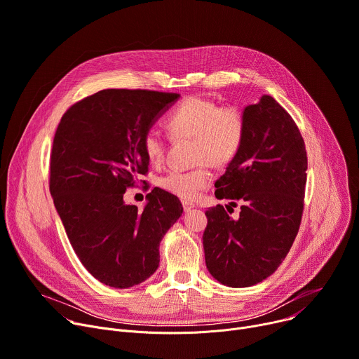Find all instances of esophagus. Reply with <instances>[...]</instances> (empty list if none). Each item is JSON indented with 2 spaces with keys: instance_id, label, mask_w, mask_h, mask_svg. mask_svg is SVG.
I'll list each match as a JSON object with an SVG mask.
<instances>
[{
  "instance_id": "1",
  "label": "esophagus",
  "mask_w": 359,
  "mask_h": 359,
  "mask_svg": "<svg viewBox=\"0 0 359 359\" xmlns=\"http://www.w3.org/2000/svg\"><path fill=\"white\" fill-rule=\"evenodd\" d=\"M182 206H183V210H184V212H190L193 208H196V205L190 203V202H182Z\"/></svg>"
}]
</instances>
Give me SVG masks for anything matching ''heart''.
<instances>
[{"instance_id": "1", "label": "heart", "mask_w": 359, "mask_h": 359, "mask_svg": "<svg viewBox=\"0 0 359 359\" xmlns=\"http://www.w3.org/2000/svg\"><path fill=\"white\" fill-rule=\"evenodd\" d=\"M173 139H193L191 157L199 166L190 170H172L160 179V186L183 201H193L212 182L210 162L224 168L239 154L246 136V117L236 106L189 97L166 117ZM142 149L154 166L165 160L166 140L156 128L142 136Z\"/></svg>"}]
</instances>
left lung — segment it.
<instances>
[{"instance_id":"obj_1","label":"left lung","mask_w":359,"mask_h":359,"mask_svg":"<svg viewBox=\"0 0 359 359\" xmlns=\"http://www.w3.org/2000/svg\"><path fill=\"white\" fill-rule=\"evenodd\" d=\"M243 114V146L215 183L216 198L231 203L206 210L203 232L206 266L231 287L262 282L282 264L301 226L308 169L299 128L273 97ZM238 201L241 212L231 218Z\"/></svg>"}]
</instances>
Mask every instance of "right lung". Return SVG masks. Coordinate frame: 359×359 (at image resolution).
I'll return each mask as SVG.
<instances>
[{
  "label": "right lung",
  "instance_id": "right-lung-1",
  "mask_svg": "<svg viewBox=\"0 0 359 359\" xmlns=\"http://www.w3.org/2000/svg\"><path fill=\"white\" fill-rule=\"evenodd\" d=\"M177 99V93L102 90L74 103L55 130L51 196L80 262L107 286L124 289L151 276L160 241L183 213L175 194L160 187L143 210L123 201L149 172L143 133Z\"/></svg>",
  "mask_w": 359,
  "mask_h": 359
}]
</instances>
